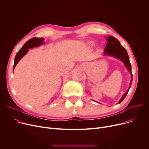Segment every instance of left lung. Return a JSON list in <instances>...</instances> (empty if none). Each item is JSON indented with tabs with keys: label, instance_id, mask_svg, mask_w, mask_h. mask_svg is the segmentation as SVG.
Segmentation results:
<instances>
[{
	"label": "left lung",
	"instance_id": "obj_1",
	"mask_svg": "<svg viewBox=\"0 0 149 149\" xmlns=\"http://www.w3.org/2000/svg\"><path fill=\"white\" fill-rule=\"evenodd\" d=\"M104 52L105 53V55L112 56L113 57H115L117 58H119L120 60H121L124 63V64L126 65L127 70L130 72L132 76V80L130 81V87L129 88L127 92L123 95L121 100L119 101L118 103H120L123 101L125 97H126L127 93L129 91V89L131 87L132 80H133L132 67H131V64L129 60V55L126 49H125L124 47L120 44V42L117 40L115 37L110 36H109L107 38V43L106 44Z\"/></svg>",
	"mask_w": 149,
	"mask_h": 149
}]
</instances>
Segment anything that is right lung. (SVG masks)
Listing matches in <instances>:
<instances>
[{
	"mask_svg": "<svg viewBox=\"0 0 149 149\" xmlns=\"http://www.w3.org/2000/svg\"><path fill=\"white\" fill-rule=\"evenodd\" d=\"M43 43V38H38V37H33L29 39L22 46V48L18 51L16 56L14 58V63L13 65V70L15 67V65L17 64L19 61L25 56L28 52V48H34L36 46H40L41 44Z\"/></svg>",
	"mask_w": 149,
	"mask_h": 149,
	"instance_id": "add662e5",
	"label": "right lung"
}]
</instances>
